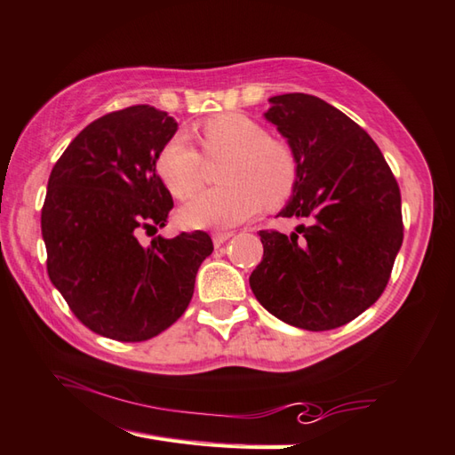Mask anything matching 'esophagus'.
<instances>
[{"instance_id": "1", "label": "esophagus", "mask_w": 455, "mask_h": 455, "mask_svg": "<svg viewBox=\"0 0 455 455\" xmlns=\"http://www.w3.org/2000/svg\"><path fill=\"white\" fill-rule=\"evenodd\" d=\"M230 236H233V233H214L212 243H214V246H220V244H225Z\"/></svg>"}]
</instances>
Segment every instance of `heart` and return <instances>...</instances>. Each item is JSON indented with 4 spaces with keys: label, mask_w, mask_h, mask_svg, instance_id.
I'll use <instances>...</instances> for the list:
<instances>
[{
    "label": "heart",
    "mask_w": 455,
    "mask_h": 455,
    "mask_svg": "<svg viewBox=\"0 0 455 455\" xmlns=\"http://www.w3.org/2000/svg\"><path fill=\"white\" fill-rule=\"evenodd\" d=\"M204 153L211 161H225L220 183L193 196L179 211L188 228H225L254 217L267 203L278 209L291 199L299 163L294 151L268 137L260 123L241 113H222L203 123ZM156 172L177 199H187L204 180V159L191 139L179 133L163 145L156 156Z\"/></svg>",
    "instance_id": "1"
}]
</instances>
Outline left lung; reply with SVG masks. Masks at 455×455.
Instances as JSON below:
<instances>
[{
    "label": "left lung",
    "instance_id": "1",
    "mask_svg": "<svg viewBox=\"0 0 455 455\" xmlns=\"http://www.w3.org/2000/svg\"><path fill=\"white\" fill-rule=\"evenodd\" d=\"M264 119L294 151L299 180L280 217L308 219L291 236L260 230L249 278L264 308L322 332L360 316L390 280L403 238L400 188L382 151L348 115L307 93L268 99Z\"/></svg>",
    "mask_w": 455,
    "mask_h": 455
}]
</instances>
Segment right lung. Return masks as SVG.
Wrapping results in <instances>:
<instances>
[{
	"instance_id": "right-lung-1",
	"label": "right lung",
	"mask_w": 455,
	"mask_h": 455,
	"mask_svg": "<svg viewBox=\"0 0 455 455\" xmlns=\"http://www.w3.org/2000/svg\"><path fill=\"white\" fill-rule=\"evenodd\" d=\"M177 129L151 105L109 113L73 139L49 175L41 209L47 275L73 314L111 340L143 342L175 324L212 252L203 230L139 243L172 209L156 156Z\"/></svg>"
}]
</instances>
